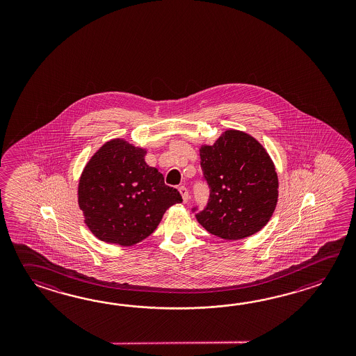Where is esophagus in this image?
<instances>
[{"mask_svg": "<svg viewBox=\"0 0 356 356\" xmlns=\"http://www.w3.org/2000/svg\"><path fill=\"white\" fill-rule=\"evenodd\" d=\"M179 192H181L183 202H184V204H187L189 200L188 189L186 188L184 186H181V187H179Z\"/></svg>", "mask_w": 356, "mask_h": 356, "instance_id": "34e87169", "label": "esophagus"}]
</instances>
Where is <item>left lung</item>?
I'll list each match as a JSON object with an SVG mask.
<instances>
[{
  "instance_id": "obj_1",
  "label": "left lung",
  "mask_w": 356,
  "mask_h": 356,
  "mask_svg": "<svg viewBox=\"0 0 356 356\" xmlns=\"http://www.w3.org/2000/svg\"><path fill=\"white\" fill-rule=\"evenodd\" d=\"M209 201L192 207L197 221L211 234L238 241L254 234L271 219L279 196L273 160L256 138L230 129L200 150Z\"/></svg>"
}]
</instances>
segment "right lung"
<instances>
[{
  "label": "right lung",
  "mask_w": 356,
  "mask_h": 356,
  "mask_svg": "<svg viewBox=\"0 0 356 356\" xmlns=\"http://www.w3.org/2000/svg\"><path fill=\"white\" fill-rule=\"evenodd\" d=\"M146 152L123 140L103 145L83 169L79 204L100 241L134 245L158 227L164 212L181 204V193L145 163Z\"/></svg>",
  "instance_id": "1"
}]
</instances>
